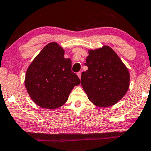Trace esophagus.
I'll use <instances>...</instances> for the list:
<instances>
[{
  "label": "esophagus",
  "instance_id": "1",
  "mask_svg": "<svg viewBox=\"0 0 151 151\" xmlns=\"http://www.w3.org/2000/svg\"><path fill=\"white\" fill-rule=\"evenodd\" d=\"M77 75H78V76L79 78L81 79V72H78V73Z\"/></svg>",
  "mask_w": 151,
  "mask_h": 151
}]
</instances>
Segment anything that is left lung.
Masks as SVG:
<instances>
[{
  "label": "left lung",
  "instance_id": "1",
  "mask_svg": "<svg viewBox=\"0 0 151 151\" xmlns=\"http://www.w3.org/2000/svg\"><path fill=\"white\" fill-rule=\"evenodd\" d=\"M81 74V85L89 100L100 107L118 103L129 86V73L120 57L107 45L89 50Z\"/></svg>",
  "mask_w": 151,
  "mask_h": 151
}]
</instances>
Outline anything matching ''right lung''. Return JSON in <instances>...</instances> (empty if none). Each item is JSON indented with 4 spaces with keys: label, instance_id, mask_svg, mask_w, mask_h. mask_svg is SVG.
<instances>
[{
    "label": "right lung",
    "instance_id": "right-lung-1",
    "mask_svg": "<svg viewBox=\"0 0 151 151\" xmlns=\"http://www.w3.org/2000/svg\"><path fill=\"white\" fill-rule=\"evenodd\" d=\"M64 50L57 42L45 46L27 70L25 87L35 104L44 109L61 106L74 86L81 83L71 71V60L64 57Z\"/></svg>",
    "mask_w": 151,
    "mask_h": 151
}]
</instances>
